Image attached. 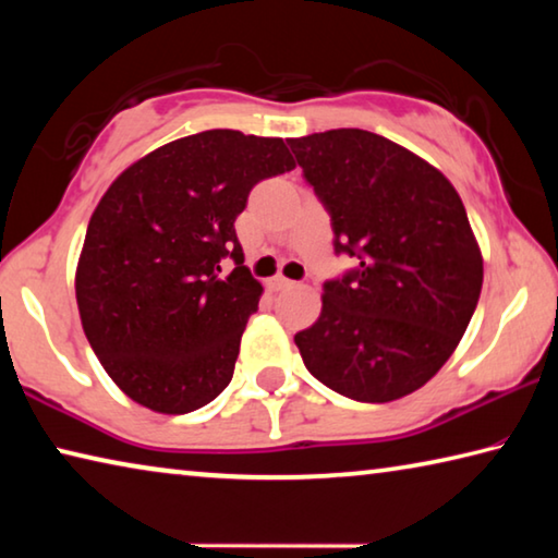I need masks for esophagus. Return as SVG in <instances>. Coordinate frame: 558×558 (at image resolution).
<instances>
[{"instance_id":"obj_1","label":"esophagus","mask_w":558,"mask_h":558,"mask_svg":"<svg viewBox=\"0 0 558 558\" xmlns=\"http://www.w3.org/2000/svg\"><path fill=\"white\" fill-rule=\"evenodd\" d=\"M292 286H295V282L288 280V278H282V276H276V278L268 280V288H270V290H288V288H292Z\"/></svg>"}]
</instances>
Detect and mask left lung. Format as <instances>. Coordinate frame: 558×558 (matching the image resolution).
I'll return each mask as SVG.
<instances>
[{
  "mask_svg": "<svg viewBox=\"0 0 558 558\" xmlns=\"http://www.w3.org/2000/svg\"><path fill=\"white\" fill-rule=\"evenodd\" d=\"M329 214L337 256L323 315L295 335L307 372L362 403L421 389L456 352L483 290L465 206L436 167L374 132L288 140Z\"/></svg>",
  "mask_w": 558,
  "mask_h": 558,
  "instance_id": "left-lung-1",
  "label": "left lung"
}]
</instances>
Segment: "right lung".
<instances>
[{"instance_id":"obj_1","label":"right lung","mask_w":558,"mask_h":558,"mask_svg":"<svg viewBox=\"0 0 558 558\" xmlns=\"http://www.w3.org/2000/svg\"><path fill=\"white\" fill-rule=\"evenodd\" d=\"M295 169L280 137L206 130L128 167L93 211L75 272L83 332L132 401L189 413L229 386L260 282L235 216ZM234 260L223 277L220 263Z\"/></svg>"}]
</instances>
